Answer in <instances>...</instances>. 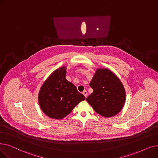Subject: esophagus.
<instances>
[{
  "label": "esophagus",
  "instance_id": "esophagus-1",
  "mask_svg": "<svg viewBox=\"0 0 158 158\" xmlns=\"http://www.w3.org/2000/svg\"><path fill=\"white\" fill-rule=\"evenodd\" d=\"M82 94H83V95L85 96V97H87V96H88V92H87V91L85 90L84 92H82Z\"/></svg>",
  "mask_w": 158,
  "mask_h": 158
}]
</instances>
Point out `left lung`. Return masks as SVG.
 Here are the masks:
<instances>
[{
	"mask_svg": "<svg viewBox=\"0 0 158 158\" xmlns=\"http://www.w3.org/2000/svg\"><path fill=\"white\" fill-rule=\"evenodd\" d=\"M93 92L87 102L98 114L111 117L122 109L126 100V92L120 79L107 69H98L91 81Z\"/></svg>",
	"mask_w": 158,
	"mask_h": 158,
	"instance_id": "1",
	"label": "left lung"
}]
</instances>
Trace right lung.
<instances>
[{"label":"right lung","mask_w":158,"mask_h":158,"mask_svg":"<svg viewBox=\"0 0 158 158\" xmlns=\"http://www.w3.org/2000/svg\"><path fill=\"white\" fill-rule=\"evenodd\" d=\"M65 66L55 70L41 86L38 96L41 110L48 117L61 119L85 97L72 82L66 79Z\"/></svg>","instance_id":"1"}]
</instances>
